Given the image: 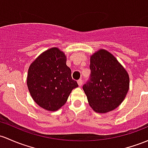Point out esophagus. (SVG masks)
I'll return each instance as SVG.
<instances>
[{
  "label": "esophagus",
  "mask_w": 148,
  "mask_h": 148,
  "mask_svg": "<svg viewBox=\"0 0 148 148\" xmlns=\"http://www.w3.org/2000/svg\"><path fill=\"white\" fill-rule=\"evenodd\" d=\"M77 84H78V85L79 86H82V80H77Z\"/></svg>",
  "instance_id": "esophagus-1"
}]
</instances>
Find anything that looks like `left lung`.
<instances>
[{
  "label": "left lung",
  "instance_id": "8db88e82",
  "mask_svg": "<svg viewBox=\"0 0 148 148\" xmlns=\"http://www.w3.org/2000/svg\"><path fill=\"white\" fill-rule=\"evenodd\" d=\"M90 80L82 87L89 105L99 114L114 110L129 90L128 72L112 53L101 49L90 56Z\"/></svg>",
  "mask_w": 148,
  "mask_h": 148
}]
</instances>
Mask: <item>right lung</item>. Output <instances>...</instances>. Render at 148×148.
<instances>
[{"instance_id":"add662e5","label":"right lung","mask_w":148,"mask_h":148,"mask_svg":"<svg viewBox=\"0 0 148 148\" xmlns=\"http://www.w3.org/2000/svg\"><path fill=\"white\" fill-rule=\"evenodd\" d=\"M66 56L58 47L49 49L34 60L28 69L27 84L33 100L39 106L56 112L78 87L66 65Z\"/></svg>"}]
</instances>
